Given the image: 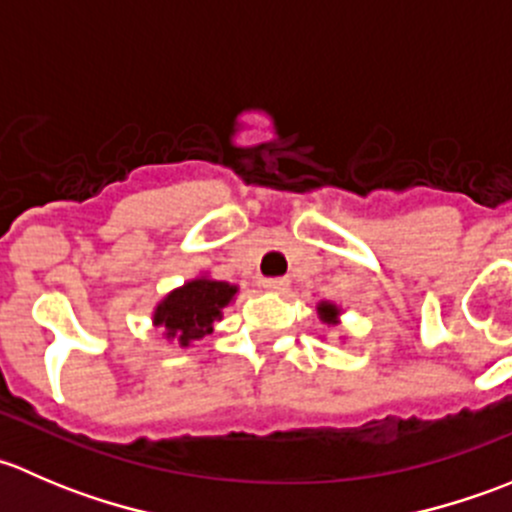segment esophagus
I'll return each mask as SVG.
<instances>
[{"mask_svg":"<svg viewBox=\"0 0 512 512\" xmlns=\"http://www.w3.org/2000/svg\"><path fill=\"white\" fill-rule=\"evenodd\" d=\"M262 287L270 289V292H285L289 287V280L287 277H267V280H262Z\"/></svg>","mask_w":512,"mask_h":512,"instance_id":"1","label":"esophagus"}]
</instances>
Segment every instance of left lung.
Segmentation results:
<instances>
[{
    "label": "left lung",
    "instance_id": "8db88e82",
    "mask_svg": "<svg viewBox=\"0 0 512 512\" xmlns=\"http://www.w3.org/2000/svg\"><path fill=\"white\" fill-rule=\"evenodd\" d=\"M317 312H319V319H322V322H327V324H334V322H337L339 309L334 307V304L322 302V304H319V307H317Z\"/></svg>",
    "mask_w": 512,
    "mask_h": 512
}]
</instances>
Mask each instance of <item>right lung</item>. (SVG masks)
<instances>
[{
    "mask_svg": "<svg viewBox=\"0 0 512 512\" xmlns=\"http://www.w3.org/2000/svg\"><path fill=\"white\" fill-rule=\"evenodd\" d=\"M237 287L227 282L198 277L188 285L173 289L156 307L153 324L165 327V334L178 337L180 347H188L195 339L213 332V324L223 317V307L235 297Z\"/></svg>",
    "mask_w": 512,
    "mask_h": 512,
    "instance_id": "1",
    "label": "right lung"
}]
</instances>
